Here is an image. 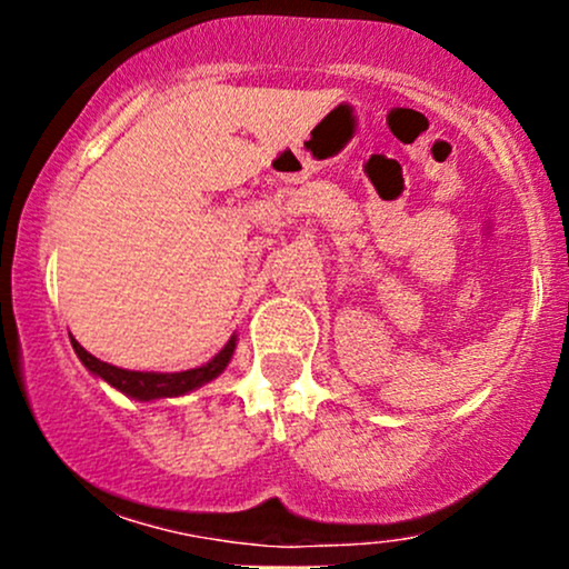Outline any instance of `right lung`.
Wrapping results in <instances>:
<instances>
[{
	"instance_id": "right-lung-1",
	"label": "right lung",
	"mask_w": 569,
	"mask_h": 569,
	"mask_svg": "<svg viewBox=\"0 0 569 569\" xmlns=\"http://www.w3.org/2000/svg\"><path fill=\"white\" fill-rule=\"evenodd\" d=\"M71 348H74L77 358L82 361V367L93 377H98V380L112 385L114 390H120V393H126L128 398H136V401H158V398L187 396L192 393V390L202 388L206 382L217 380L221 371L230 367L234 348H238V335L227 339L224 348H221L211 361L187 371H133V369L112 367V363L90 356V352L84 350L74 337H71Z\"/></svg>"
}]
</instances>
